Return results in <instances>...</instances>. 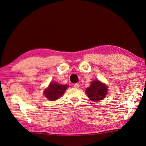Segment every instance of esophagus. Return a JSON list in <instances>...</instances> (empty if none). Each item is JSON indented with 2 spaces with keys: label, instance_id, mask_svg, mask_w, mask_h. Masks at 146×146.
Wrapping results in <instances>:
<instances>
[{
  "label": "esophagus",
  "instance_id": "obj_1",
  "mask_svg": "<svg viewBox=\"0 0 146 146\" xmlns=\"http://www.w3.org/2000/svg\"><path fill=\"white\" fill-rule=\"evenodd\" d=\"M73 86L75 88H78L80 87V84H78V83H76V84H74V86Z\"/></svg>",
  "mask_w": 146,
  "mask_h": 146
}]
</instances>
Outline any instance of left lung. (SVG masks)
Masks as SVG:
<instances>
[{
  "label": "left lung",
  "mask_w": 146,
  "mask_h": 146,
  "mask_svg": "<svg viewBox=\"0 0 146 146\" xmlns=\"http://www.w3.org/2000/svg\"><path fill=\"white\" fill-rule=\"evenodd\" d=\"M107 86L99 80L92 81L91 86L86 90L88 98L94 102L99 101L105 98L107 94Z\"/></svg>",
  "instance_id": "8db88e82"
}]
</instances>
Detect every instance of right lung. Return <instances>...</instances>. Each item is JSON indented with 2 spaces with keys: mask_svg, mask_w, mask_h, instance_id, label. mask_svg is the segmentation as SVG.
Instances as JSON below:
<instances>
[{
  "mask_svg": "<svg viewBox=\"0 0 146 146\" xmlns=\"http://www.w3.org/2000/svg\"><path fill=\"white\" fill-rule=\"evenodd\" d=\"M68 85H62L56 82L50 83L48 87L44 91V94L49 100H57L64 94Z\"/></svg>",
  "mask_w": 146,
  "mask_h": 146,
  "instance_id": "right-lung-1",
  "label": "right lung"
}]
</instances>
